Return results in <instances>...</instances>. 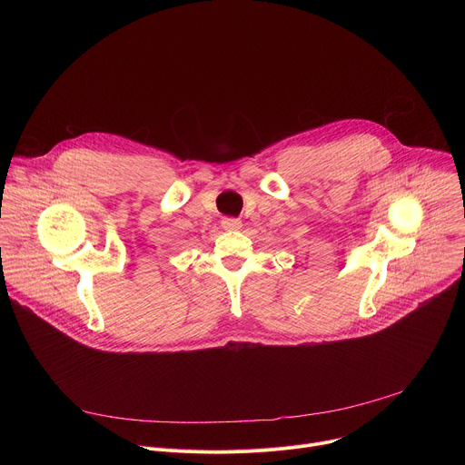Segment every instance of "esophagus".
Wrapping results in <instances>:
<instances>
[{
    "instance_id": "34e87169",
    "label": "esophagus",
    "mask_w": 465,
    "mask_h": 465,
    "mask_svg": "<svg viewBox=\"0 0 465 465\" xmlns=\"http://www.w3.org/2000/svg\"><path fill=\"white\" fill-rule=\"evenodd\" d=\"M221 224H223L224 230H239L241 228V221L239 219H224Z\"/></svg>"
}]
</instances>
